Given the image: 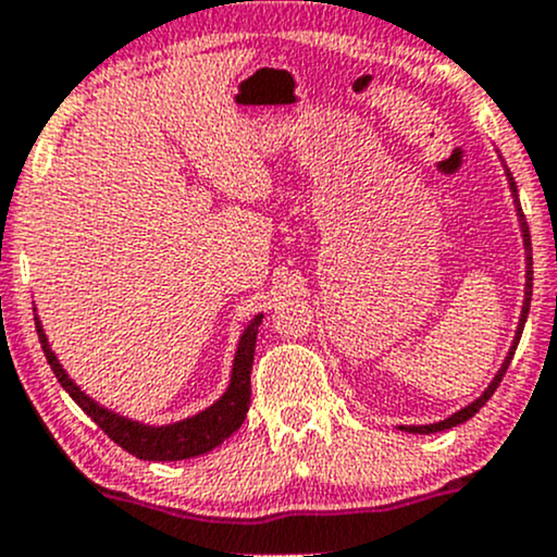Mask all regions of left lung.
I'll return each instance as SVG.
<instances>
[{
	"mask_svg": "<svg viewBox=\"0 0 557 557\" xmlns=\"http://www.w3.org/2000/svg\"><path fill=\"white\" fill-rule=\"evenodd\" d=\"M502 159V156H498ZM504 164V159H502ZM504 172H507V183H509V190H512V201H515V212H518V223H520V234H522V247H525V288H522V307H520V320H518V329H515V339H512V347H509L507 358H504V363L498 367V372L493 374V380L487 383L485 391L480 393V396L474 398V401H469L466 407H460L458 412H453L450 418L440 420V423H425V425H398V431H407V434H436V431H447V429H455V425L466 423L469 418H474L476 412H480L482 407H485L487 398L493 396V391H496L498 383H502V377L507 374L509 363H512V356L515 350H518V342H520V334L522 329H525V320H528V310H531V290H533V256H531V234H528V223H525V215H522V207H520V199H518V185H515V177L509 174L507 164H504Z\"/></svg>",
	"mask_w": 557,
	"mask_h": 557,
	"instance_id": "8db88e82",
	"label": "left lung"
}]
</instances>
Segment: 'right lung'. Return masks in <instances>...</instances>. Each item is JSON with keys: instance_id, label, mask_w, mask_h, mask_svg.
<instances>
[{"instance_id": "obj_1", "label": "right lung", "mask_w": 557, "mask_h": 557, "mask_svg": "<svg viewBox=\"0 0 557 557\" xmlns=\"http://www.w3.org/2000/svg\"><path fill=\"white\" fill-rule=\"evenodd\" d=\"M263 312L252 314L247 320V325L239 334L237 350H234L232 361V377H228V387L221 393V398L205 407L201 412L190 414V418L174 420V423L164 425H150L139 423V420L123 418V414L112 412V409L102 407L97 398L88 396L75 380L66 374V369L61 367L59 358H55L53 347H50L48 336H45L42 323H39V314H35V325L39 334V345H42L45 358H48L50 369H53L55 380L61 387L72 396V401L110 436L115 445H121L123 450L137 455L139 460H185L196 458V455H205L215 450L218 445H223V440L234 434V431L243 425L247 407H250V369H252V352H256V336L258 325H261Z\"/></svg>"}]
</instances>
